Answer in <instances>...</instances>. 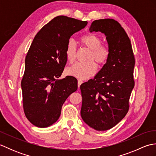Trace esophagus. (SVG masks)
<instances>
[{"label":"esophagus","instance_id":"obj_1","mask_svg":"<svg viewBox=\"0 0 156 156\" xmlns=\"http://www.w3.org/2000/svg\"><path fill=\"white\" fill-rule=\"evenodd\" d=\"M82 82H82V80H78V88L80 87V86L82 84Z\"/></svg>","mask_w":156,"mask_h":156}]
</instances>
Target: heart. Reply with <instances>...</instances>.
<instances>
[{
	"label": "heart",
	"instance_id": "1",
	"mask_svg": "<svg viewBox=\"0 0 156 156\" xmlns=\"http://www.w3.org/2000/svg\"><path fill=\"white\" fill-rule=\"evenodd\" d=\"M82 44L90 49L87 60L86 63H77L67 69L69 75L80 79L85 80L94 76L97 72V65L102 66L106 64L110 55V50L107 46L101 44V39L97 35L89 34L82 36L80 39ZM66 55L69 63H73L76 57V46L74 42L69 40L66 48Z\"/></svg>",
	"mask_w": 156,
	"mask_h": 156
}]
</instances>
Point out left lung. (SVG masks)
Here are the masks:
<instances>
[{"instance_id":"obj_1","label":"left lung","mask_w":156,"mask_h":156,"mask_svg":"<svg viewBox=\"0 0 156 156\" xmlns=\"http://www.w3.org/2000/svg\"><path fill=\"white\" fill-rule=\"evenodd\" d=\"M89 31L105 34L110 55L94 78L80 85V114L89 127L107 131L119 123L128 112L135 84V58L130 39L115 20H95Z\"/></svg>"}]
</instances>
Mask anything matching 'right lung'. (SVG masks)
<instances>
[{
  "label": "right lung",
  "mask_w": 156,
  "mask_h": 156,
  "mask_svg": "<svg viewBox=\"0 0 156 156\" xmlns=\"http://www.w3.org/2000/svg\"><path fill=\"white\" fill-rule=\"evenodd\" d=\"M87 23L58 16L33 40L25 58L21 89L25 116L36 127H48L57 121L63 104L78 89L76 78H59L67 62L66 48L69 38Z\"/></svg>",
  "instance_id": "obj_1"
}]
</instances>
